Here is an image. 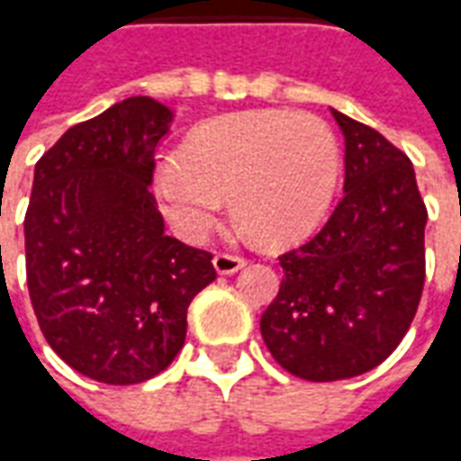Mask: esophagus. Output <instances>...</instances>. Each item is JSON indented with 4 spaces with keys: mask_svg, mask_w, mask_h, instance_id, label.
Listing matches in <instances>:
<instances>
[{
    "mask_svg": "<svg viewBox=\"0 0 461 461\" xmlns=\"http://www.w3.org/2000/svg\"><path fill=\"white\" fill-rule=\"evenodd\" d=\"M214 271L220 274V276H230V274H237L240 269L247 267V259L244 257H237V254H217L214 259Z\"/></svg>",
    "mask_w": 461,
    "mask_h": 461,
    "instance_id": "obj_1",
    "label": "esophagus"
}]
</instances>
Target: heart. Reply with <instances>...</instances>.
Returning a JSON list of instances; mask_svg holds the SVG:
<instances>
[{"label": "heart", "mask_w": 461, "mask_h": 461, "mask_svg": "<svg viewBox=\"0 0 461 461\" xmlns=\"http://www.w3.org/2000/svg\"><path fill=\"white\" fill-rule=\"evenodd\" d=\"M152 177L162 214L187 241L217 224L224 197L267 244L306 237L329 210L340 175L339 140L326 122L291 111H247L204 122Z\"/></svg>", "instance_id": "b5f03b06"}]
</instances>
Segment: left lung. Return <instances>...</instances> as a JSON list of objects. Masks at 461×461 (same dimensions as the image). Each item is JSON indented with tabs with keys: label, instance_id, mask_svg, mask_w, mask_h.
Segmentation results:
<instances>
[{
	"label": "left lung",
	"instance_id": "1",
	"mask_svg": "<svg viewBox=\"0 0 461 461\" xmlns=\"http://www.w3.org/2000/svg\"><path fill=\"white\" fill-rule=\"evenodd\" d=\"M343 200L323 230L279 259L284 281L261 339L291 375L330 383L380 366L405 339L425 284V202L412 162L336 108Z\"/></svg>",
	"mask_w": 461,
	"mask_h": 461
}]
</instances>
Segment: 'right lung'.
Listing matches in <instances>:
<instances>
[{"label": "right lung", "instance_id": "1", "mask_svg": "<svg viewBox=\"0 0 461 461\" xmlns=\"http://www.w3.org/2000/svg\"><path fill=\"white\" fill-rule=\"evenodd\" d=\"M172 121L132 95L68 128L34 167L24 241L36 321L56 356L105 385L170 366L192 299L217 279L210 251L165 234L150 192Z\"/></svg>", "mask_w": 461, "mask_h": 461}]
</instances>
